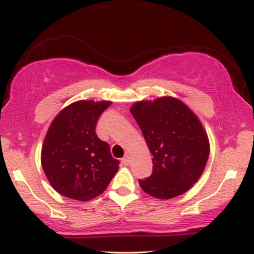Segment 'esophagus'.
I'll list each match as a JSON object with an SVG mask.
<instances>
[{
  "instance_id": "esophagus-1",
  "label": "esophagus",
  "mask_w": 254,
  "mask_h": 254,
  "mask_svg": "<svg viewBox=\"0 0 254 254\" xmlns=\"http://www.w3.org/2000/svg\"><path fill=\"white\" fill-rule=\"evenodd\" d=\"M122 162H123L125 166H127L130 164V155H129V154H127V155H125L123 159H122Z\"/></svg>"
}]
</instances>
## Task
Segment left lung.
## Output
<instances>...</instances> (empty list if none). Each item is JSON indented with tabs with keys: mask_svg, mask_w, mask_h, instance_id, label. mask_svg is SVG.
Here are the masks:
<instances>
[{
	"mask_svg": "<svg viewBox=\"0 0 254 254\" xmlns=\"http://www.w3.org/2000/svg\"><path fill=\"white\" fill-rule=\"evenodd\" d=\"M153 155V173L139 179L142 190L170 199L190 190L202 176L209 157L203 125L178 99L138 101L130 109Z\"/></svg>",
	"mask_w": 254,
	"mask_h": 254,
	"instance_id": "1",
	"label": "left lung"
}]
</instances>
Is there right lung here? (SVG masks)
Returning <instances> with one entry per match:
<instances>
[{"label":"right lung","instance_id":"right-lung-1","mask_svg":"<svg viewBox=\"0 0 254 254\" xmlns=\"http://www.w3.org/2000/svg\"><path fill=\"white\" fill-rule=\"evenodd\" d=\"M111 101L80 100L61 111L46 133L42 166L52 188L62 196L89 200L106 190L118 171L110 145L95 132Z\"/></svg>","mask_w":254,"mask_h":254}]
</instances>
